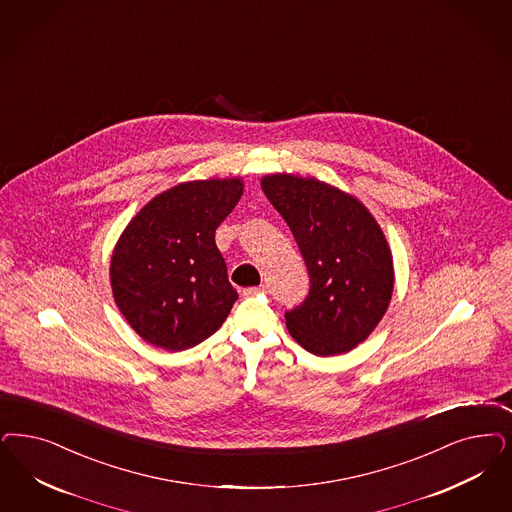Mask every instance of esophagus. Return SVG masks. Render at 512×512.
I'll use <instances>...</instances> for the list:
<instances>
[{"label":"esophagus","mask_w":512,"mask_h":512,"mask_svg":"<svg viewBox=\"0 0 512 512\" xmlns=\"http://www.w3.org/2000/svg\"><path fill=\"white\" fill-rule=\"evenodd\" d=\"M265 293H268L266 285H259V287H247V289H244V295H246V297H255V295H265Z\"/></svg>","instance_id":"esophagus-1"}]
</instances>
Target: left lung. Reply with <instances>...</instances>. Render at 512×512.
Masks as SVG:
<instances>
[{"label":"left lung","mask_w":512,"mask_h":512,"mask_svg":"<svg viewBox=\"0 0 512 512\" xmlns=\"http://www.w3.org/2000/svg\"><path fill=\"white\" fill-rule=\"evenodd\" d=\"M308 268L310 291L285 312L291 336L316 355L353 350L388 310L393 261L384 232L350 194L318 179L274 174L261 181Z\"/></svg>","instance_id":"8db88e82"}]
</instances>
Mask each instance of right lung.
<instances>
[{
	"label": "right lung",
	"mask_w": 512,
	"mask_h": 512,
	"mask_svg": "<svg viewBox=\"0 0 512 512\" xmlns=\"http://www.w3.org/2000/svg\"><path fill=\"white\" fill-rule=\"evenodd\" d=\"M242 179L189 181L155 196L128 223L111 259L113 297L138 335L168 352L212 336L238 299L215 230Z\"/></svg>",
	"instance_id": "1"
}]
</instances>
